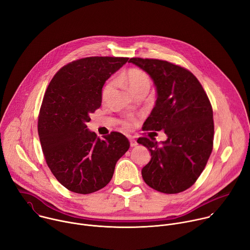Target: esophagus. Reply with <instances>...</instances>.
<instances>
[{
  "label": "esophagus",
  "instance_id": "34e87169",
  "mask_svg": "<svg viewBox=\"0 0 250 250\" xmlns=\"http://www.w3.org/2000/svg\"><path fill=\"white\" fill-rule=\"evenodd\" d=\"M129 142H130V146L131 147H134V146H136L138 145L137 141L133 137H129Z\"/></svg>",
  "mask_w": 250,
  "mask_h": 250
}]
</instances>
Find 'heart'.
Returning a JSON list of instances; mask_svg holds the SVG:
<instances>
[{"label": "heart", "mask_w": 250, "mask_h": 250, "mask_svg": "<svg viewBox=\"0 0 250 250\" xmlns=\"http://www.w3.org/2000/svg\"><path fill=\"white\" fill-rule=\"evenodd\" d=\"M122 82L127 87V89L132 93H136L139 90H149L150 88V78L149 76L140 69H130L126 73H125L122 78ZM113 88V83L109 82L103 90V97H105ZM134 122L132 119H125L122 122V125L125 128H130L133 125Z\"/></svg>", "instance_id": "obj_1"}]
</instances>
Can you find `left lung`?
<instances>
[{
  "label": "left lung",
  "mask_w": 250,
  "mask_h": 250,
  "mask_svg": "<svg viewBox=\"0 0 250 250\" xmlns=\"http://www.w3.org/2000/svg\"><path fill=\"white\" fill-rule=\"evenodd\" d=\"M151 77L156 87L155 105L145 123L146 130H164L165 141L140 137L137 142L151 153L142 168L145 182L165 194L190 188L206 167L212 150L213 120L209 100L189 70L158 59L130 58Z\"/></svg>",
  "instance_id": "8db88e82"
}]
</instances>
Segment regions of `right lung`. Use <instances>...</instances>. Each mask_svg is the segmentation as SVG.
Returning <instances> with one entry per match:
<instances>
[{
  "mask_svg": "<svg viewBox=\"0 0 250 250\" xmlns=\"http://www.w3.org/2000/svg\"><path fill=\"white\" fill-rule=\"evenodd\" d=\"M126 57L95 56L68 63L50 81L39 116L46 163L58 182L77 194H91L111 181L129 141L113 131L104 138L87 128L102 104V88Z\"/></svg>",
  "mask_w": 250,
  "mask_h": 250,
  "instance_id": "1",
  "label": "right lung"
}]
</instances>
